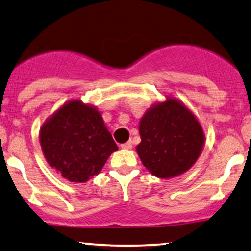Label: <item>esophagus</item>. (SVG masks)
<instances>
[{
  "mask_svg": "<svg viewBox=\"0 0 251 251\" xmlns=\"http://www.w3.org/2000/svg\"><path fill=\"white\" fill-rule=\"evenodd\" d=\"M122 149H125V150H131L132 149V142H127L125 144H122Z\"/></svg>",
  "mask_w": 251,
  "mask_h": 251,
  "instance_id": "1",
  "label": "esophagus"
}]
</instances>
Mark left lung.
<instances>
[{
  "label": "left lung",
  "mask_w": 251,
  "mask_h": 251,
  "mask_svg": "<svg viewBox=\"0 0 251 251\" xmlns=\"http://www.w3.org/2000/svg\"><path fill=\"white\" fill-rule=\"evenodd\" d=\"M142 142L137 153L143 165L162 179L183 175L197 162L205 134L197 117L175 97L153 103L139 122Z\"/></svg>",
  "instance_id": "left-lung-1"
}]
</instances>
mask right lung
Segmentation results:
<instances>
[{
	"label": "right lung",
	"mask_w": 251,
	"mask_h": 251,
	"mask_svg": "<svg viewBox=\"0 0 251 251\" xmlns=\"http://www.w3.org/2000/svg\"><path fill=\"white\" fill-rule=\"evenodd\" d=\"M40 145L48 165L65 179L85 183L118 150L96 106L72 99L42 124Z\"/></svg>",
	"instance_id": "add662e5"
}]
</instances>
